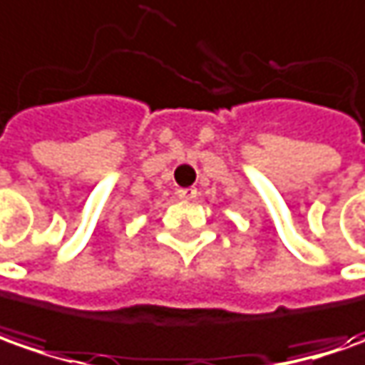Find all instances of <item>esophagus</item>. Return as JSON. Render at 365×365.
Returning a JSON list of instances; mask_svg holds the SVG:
<instances>
[{"mask_svg":"<svg viewBox=\"0 0 365 365\" xmlns=\"http://www.w3.org/2000/svg\"><path fill=\"white\" fill-rule=\"evenodd\" d=\"M178 195L182 197V200H194L197 192H195L194 187H182V190H178Z\"/></svg>","mask_w":365,"mask_h":365,"instance_id":"obj_1","label":"esophagus"}]
</instances>
